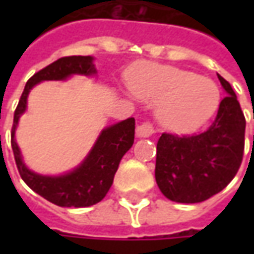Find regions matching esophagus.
<instances>
[{
    "label": "esophagus",
    "instance_id": "34e87169",
    "mask_svg": "<svg viewBox=\"0 0 254 254\" xmlns=\"http://www.w3.org/2000/svg\"><path fill=\"white\" fill-rule=\"evenodd\" d=\"M135 134H137V137H140V138H147V137H151L152 134H154V127H152L151 124H150L148 122L142 123V124H140V126L137 127Z\"/></svg>",
    "mask_w": 254,
    "mask_h": 254
}]
</instances>
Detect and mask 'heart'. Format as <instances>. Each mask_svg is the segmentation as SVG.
I'll use <instances>...</instances> for the list:
<instances>
[{"mask_svg": "<svg viewBox=\"0 0 254 254\" xmlns=\"http://www.w3.org/2000/svg\"><path fill=\"white\" fill-rule=\"evenodd\" d=\"M128 83L138 97L157 102V120L168 131H196L219 107L218 84L180 67L141 64L130 73Z\"/></svg>", "mask_w": 254, "mask_h": 254, "instance_id": "heart-1", "label": "heart"}]
</instances>
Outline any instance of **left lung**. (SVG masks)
<instances>
[{
	"mask_svg": "<svg viewBox=\"0 0 254 254\" xmlns=\"http://www.w3.org/2000/svg\"><path fill=\"white\" fill-rule=\"evenodd\" d=\"M218 79L228 96L209 128L182 137L164 132L157 142L155 181L170 200L209 199L228 187L242 164L246 120L229 82Z\"/></svg>",
	"mask_w": 254,
	"mask_h": 254,
	"instance_id": "1",
	"label": "left lung"
}]
</instances>
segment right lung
<instances>
[{"label":"right lung","instance_id":"obj_1","mask_svg":"<svg viewBox=\"0 0 254 254\" xmlns=\"http://www.w3.org/2000/svg\"><path fill=\"white\" fill-rule=\"evenodd\" d=\"M93 61V56H66L44 67L26 82L14 113L11 145L21 178L38 195L64 208L92 206L106 196L123 155L134 142L135 120L130 117L103 128L83 161L62 175H42L29 170L15 140V132L19 117L26 112L28 94L34 86L45 80H66L73 74L94 76L97 70Z\"/></svg>","mask_w":254,"mask_h":254}]
</instances>
